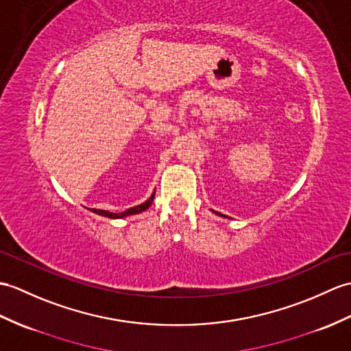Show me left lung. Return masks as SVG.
Listing matches in <instances>:
<instances>
[{
	"label": "left lung",
	"instance_id": "left-lung-1",
	"mask_svg": "<svg viewBox=\"0 0 351 351\" xmlns=\"http://www.w3.org/2000/svg\"><path fill=\"white\" fill-rule=\"evenodd\" d=\"M213 213H215V210H213ZM217 215H219V217H224L226 218V215H223V214H219V213H215Z\"/></svg>",
	"mask_w": 351,
	"mask_h": 351
}]
</instances>
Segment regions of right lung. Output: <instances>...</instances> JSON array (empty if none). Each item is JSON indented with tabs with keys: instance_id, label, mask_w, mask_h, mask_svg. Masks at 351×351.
<instances>
[{
	"instance_id": "right-lung-1",
	"label": "right lung",
	"mask_w": 351,
	"mask_h": 351,
	"mask_svg": "<svg viewBox=\"0 0 351 351\" xmlns=\"http://www.w3.org/2000/svg\"><path fill=\"white\" fill-rule=\"evenodd\" d=\"M154 197H156V191H154V193L151 194V197H149L148 200H146V202H143L142 205H137V206H134V208H130V209L124 210V213H118V214H115V213H109V210H103V209H91V213H94V214H97V215L106 217V218H112V219L125 218V217H130V215L141 214V213H143V210L148 209V208L152 205Z\"/></svg>"
}]
</instances>
